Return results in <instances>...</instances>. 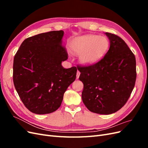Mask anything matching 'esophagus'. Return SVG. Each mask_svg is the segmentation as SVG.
Masks as SVG:
<instances>
[{
  "label": "esophagus",
  "instance_id": "1",
  "mask_svg": "<svg viewBox=\"0 0 148 148\" xmlns=\"http://www.w3.org/2000/svg\"><path fill=\"white\" fill-rule=\"evenodd\" d=\"M79 75H80V72H79V71H77V78H79Z\"/></svg>",
  "mask_w": 148,
  "mask_h": 148
}]
</instances>
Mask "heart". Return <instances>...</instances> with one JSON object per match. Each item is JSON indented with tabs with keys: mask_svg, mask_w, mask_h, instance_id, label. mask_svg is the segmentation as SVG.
Listing matches in <instances>:
<instances>
[{
	"mask_svg": "<svg viewBox=\"0 0 148 148\" xmlns=\"http://www.w3.org/2000/svg\"><path fill=\"white\" fill-rule=\"evenodd\" d=\"M109 46V42L106 37L87 34L72 40L70 48L75 54H79V60L82 64L90 65L102 59Z\"/></svg>",
	"mask_w": 148,
	"mask_h": 148,
	"instance_id": "obj_1",
	"label": "heart"
}]
</instances>
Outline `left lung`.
Listing matches in <instances>:
<instances>
[{
  "mask_svg": "<svg viewBox=\"0 0 148 148\" xmlns=\"http://www.w3.org/2000/svg\"><path fill=\"white\" fill-rule=\"evenodd\" d=\"M110 48L97 63L78 65L83 83L82 100L92 112L109 115L126 104L135 84L136 59L127 44L118 36L106 33Z\"/></svg>",
  "mask_w": 148,
  "mask_h": 148,
  "instance_id": "1",
  "label": "left lung"
}]
</instances>
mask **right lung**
<instances>
[{"label":"right lung","instance_id":"obj_1","mask_svg":"<svg viewBox=\"0 0 148 148\" xmlns=\"http://www.w3.org/2000/svg\"><path fill=\"white\" fill-rule=\"evenodd\" d=\"M62 30L26 39L13 60V80L25 106L36 114H50L60 106L64 92L76 78L77 69H65L68 59L62 45Z\"/></svg>","mask_w":148,"mask_h":148}]
</instances>
